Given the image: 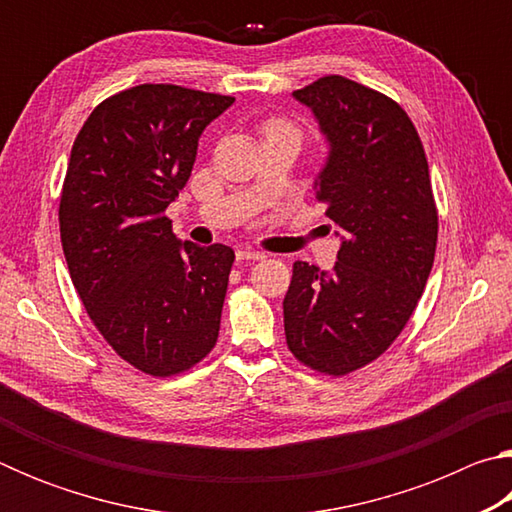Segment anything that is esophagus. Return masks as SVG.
<instances>
[{
    "label": "esophagus",
    "mask_w": 512,
    "mask_h": 512,
    "mask_svg": "<svg viewBox=\"0 0 512 512\" xmlns=\"http://www.w3.org/2000/svg\"><path fill=\"white\" fill-rule=\"evenodd\" d=\"M266 255L259 253V250H253V248H239L237 250V259L239 262H262Z\"/></svg>",
    "instance_id": "34e87169"
}]
</instances>
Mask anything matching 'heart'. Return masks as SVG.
<instances>
[{
  "instance_id": "heart-1",
  "label": "heart",
  "mask_w": 512,
  "mask_h": 512,
  "mask_svg": "<svg viewBox=\"0 0 512 512\" xmlns=\"http://www.w3.org/2000/svg\"><path fill=\"white\" fill-rule=\"evenodd\" d=\"M268 131H293L289 124H284V121H271V124L266 126V133Z\"/></svg>"
}]
</instances>
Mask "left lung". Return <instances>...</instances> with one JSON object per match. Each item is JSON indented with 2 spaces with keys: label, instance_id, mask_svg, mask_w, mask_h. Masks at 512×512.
Wrapping results in <instances>:
<instances>
[{
  "label": "left lung",
  "instance_id": "8db88e82",
  "mask_svg": "<svg viewBox=\"0 0 512 512\" xmlns=\"http://www.w3.org/2000/svg\"><path fill=\"white\" fill-rule=\"evenodd\" d=\"M329 142L316 198L343 241L332 273L293 264L284 334L300 363L343 377L384 354L418 307L438 241L429 164L397 101L332 74L293 92Z\"/></svg>",
  "mask_w": 512,
  "mask_h": 512
}]
</instances>
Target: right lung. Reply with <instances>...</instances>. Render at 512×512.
<instances>
[{
	"label": "right lung",
	"instance_id": "add662e5",
	"mask_svg": "<svg viewBox=\"0 0 512 512\" xmlns=\"http://www.w3.org/2000/svg\"><path fill=\"white\" fill-rule=\"evenodd\" d=\"M235 99L144 83L101 101L76 135L58 221L94 327L153 377L203 361L219 339L235 250L180 244L167 207L192 176L198 137Z\"/></svg>",
	"mask_w": 512,
	"mask_h": 512
}]
</instances>
